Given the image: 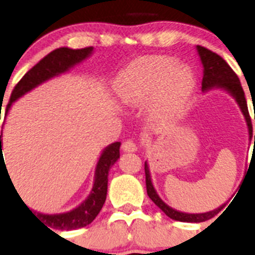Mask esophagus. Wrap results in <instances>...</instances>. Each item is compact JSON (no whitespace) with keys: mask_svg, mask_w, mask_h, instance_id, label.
<instances>
[{"mask_svg":"<svg viewBox=\"0 0 255 255\" xmlns=\"http://www.w3.org/2000/svg\"><path fill=\"white\" fill-rule=\"evenodd\" d=\"M123 150L128 153H134L138 150V145H136V143L134 140H126L123 144Z\"/></svg>","mask_w":255,"mask_h":255,"instance_id":"esophagus-1","label":"esophagus"}]
</instances>
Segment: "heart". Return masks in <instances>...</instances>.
<instances>
[{
    "label": "heart",
    "instance_id": "obj_1",
    "mask_svg": "<svg viewBox=\"0 0 255 255\" xmlns=\"http://www.w3.org/2000/svg\"><path fill=\"white\" fill-rule=\"evenodd\" d=\"M197 79L190 66L177 64L167 56H148L132 61L114 83L119 100L126 106H141L150 101L158 117L175 116L189 102Z\"/></svg>",
    "mask_w": 255,
    "mask_h": 255
}]
</instances>
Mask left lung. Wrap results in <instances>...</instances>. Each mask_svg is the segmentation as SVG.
Listing matches in <instances>:
<instances>
[{
	"label": "left lung",
	"instance_id": "1",
	"mask_svg": "<svg viewBox=\"0 0 255 255\" xmlns=\"http://www.w3.org/2000/svg\"><path fill=\"white\" fill-rule=\"evenodd\" d=\"M197 51L200 57V61H202V65H203L202 91L208 92L211 89H213V88H218V89L226 91L230 96L233 97L234 100L236 101V103L239 105V107H240V110H242L243 115H244L245 121H247L248 125V131H249V138H252L253 136L252 120L251 116H249V111H248V105L247 100H245L244 91H243L238 75L234 73V70L229 66L226 61L221 57V56H218L217 53H215V52L209 51V49L204 48L202 46H197ZM144 171H145V185H147L148 197L152 199V202L155 206L163 212L164 215L168 216L172 220L180 221V222H197L198 224V222H204V221L209 220V218L215 217L218 212L224 209L225 204L220 206L218 208L213 209V211L206 212V213H185V212H180L171 208L157 194V191H155L154 186L152 184V177H150L149 166H148L147 161L144 163Z\"/></svg>",
	"mask_w": 255,
	"mask_h": 255
}]
</instances>
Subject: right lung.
<instances>
[{
    "label": "right lung",
    "instance_id": "obj_1",
    "mask_svg": "<svg viewBox=\"0 0 255 255\" xmlns=\"http://www.w3.org/2000/svg\"><path fill=\"white\" fill-rule=\"evenodd\" d=\"M93 53V47H87L82 49H71L69 47H61V48L52 51L51 53L43 57L35 66L31 67L21 80L13 88L11 93L6 110H4V119L10 111L11 106L20 97L30 92L31 89L37 88L42 83L47 82L49 79L61 74L67 73L71 67L80 64L82 61L88 58ZM120 141H115L110 144L102 150L100 159L97 162L96 172H94V184L92 188L91 194L80 206L64 213H56V215H46L37 211H29L37 217L38 220L46 227L48 226L53 230H75L88 226L93 222L94 218L98 216L106 202L108 184V171L120 158ZM4 163L3 154H2V134L0 135V164ZM6 166V164H4ZM7 170V168H6ZM25 204V203H24ZM26 206V204H25ZM28 207V206H26ZM48 229V228H47ZM49 229V230H51Z\"/></svg>",
    "mask_w": 255,
    "mask_h": 255
}]
</instances>
